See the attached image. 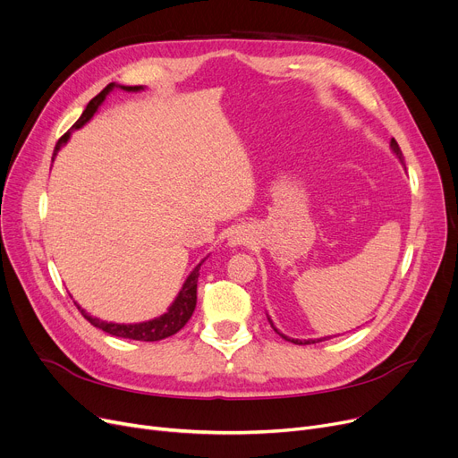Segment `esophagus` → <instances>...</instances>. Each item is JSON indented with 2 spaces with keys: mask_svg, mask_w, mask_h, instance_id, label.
Instances as JSON below:
<instances>
[{
  "mask_svg": "<svg viewBox=\"0 0 458 458\" xmlns=\"http://www.w3.org/2000/svg\"><path fill=\"white\" fill-rule=\"evenodd\" d=\"M247 242V233L242 232V230H235L230 233V240H228V245L230 247H237V245H243Z\"/></svg>",
  "mask_w": 458,
  "mask_h": 458,
  "instance_id": "34e87169",
  "label": "esophagus"
}]
</instances>
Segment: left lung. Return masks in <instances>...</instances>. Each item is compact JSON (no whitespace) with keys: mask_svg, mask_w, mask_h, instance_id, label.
Wrapping results in <instances>:
<instances>
[{"mask_svg":"<svg viewBox=\"0 0 458 458\" xmlns=\"http://www.w3.org/2000/svg\"><path fill=\"white\" fill-rule=\"evenodd\" d=\"M391 149H393V153L396 155V157H399V161L403 163V166H404V157H403V151H401V148H399V144H396V140H394V138H391ZM267 320H269V324H271V327L278 333V335H281L283 336V339H286V341H290V343H293V344H316V343H322V341H327L329 339V336H322V339H309V341H300V339H290V336H286V335H283L281 331H278L275 326H273V322H271V318H267Z\"/></svg>","mask_w":458,"mask_h":458,"instance_id":"8db88e82","label":"left lung"}]
</instances>
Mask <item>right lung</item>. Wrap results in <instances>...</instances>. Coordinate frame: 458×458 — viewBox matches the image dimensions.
Returning <instances> with one entry per match:
<instances>
[{
	"instance_id": "1",
	"label": "right lung",
	"mask_w": 458,
	"mask_h": 458,
	"mask_svg": "<svg viewBox=\"0 0 458 458\" xmlns=\"http://www.w3.org/2000/svg\"><path fill=\"white\" fill-rule=\"evenodd\" d=\"M114 88H122L123 91H140L144 89L142 86H117V84H108L101 93H98L97 97H93L91 101L88 103L86 110L82 112V115L78 117V122L72 125L71 131L74 129H81L84 127L89 119L93 117V114L98 110V106L103 105V101L106 98V95L114 89ZM71 131L65 132L62 138H59V142L54 149V155L59 151V148H62L71 136ZM206 260V258H204ZM204 260L198 264L192 273L187 276V281L183 284V288L180 290V293H177L175 301L170 305L168 312H165L163 316L155 318V320H149V322H140V324H114V322H103L98 320V318H93L89 316L81 305L74 303L78 307V310L82 312V316L86 318V320L98 327L103 329L105 333H110L114 336H122V339H131V341H144V343H153V341H163L166 339V336H172L175 335L177 331H180L187 322L189 318L192 316L194 312V307H196V284H198V276H200V266L204 264Z\"/></svg>"
}]
</instances>
